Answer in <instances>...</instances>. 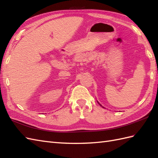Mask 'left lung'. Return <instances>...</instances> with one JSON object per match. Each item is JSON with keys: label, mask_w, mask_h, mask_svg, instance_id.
<instances>
[{"label": "left lung", "mask_w": 158, "mask_h": 158, "mask_svg": "<svg viewBox=\"0 0 158 158\" xmlns=\"http://www.w3.org/2000/svg\"><path fill=\"white\" fill-rule=\"evenodd\" d=\"M98 104H99V105H100V103H98ZM100 106H101V105H100Z\"/></svg>", "instance_id": "obj_1"}]
</instances>
